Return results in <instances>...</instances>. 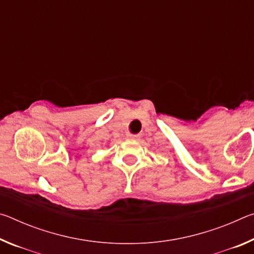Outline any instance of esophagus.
Here are the masks:
<instances>
[{
  "instance_id": "34e87169",
  "label": "esophagus",
  "mask_w": 254,
  "mask_h": 254,
  "mask_svg": "<svg viewBox=\"0 0 254 254\" xmlns=\"http://www.w3.org/2000/svg\"><path fill=\"white\" fill-rule=\"evenodd\" d=\"M127 137L130 140H137L140 137V135L139 134H127Z\"/></svg>"
}]
</instances>
